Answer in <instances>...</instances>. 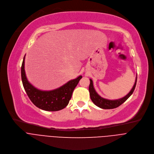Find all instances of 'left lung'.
<instances>
[{
    "label": "left lung",
    "instance_id": "left-lung-1",
    "mask_svg": "<svg viewBox=\"0 0 154 154\" xmlns=\"http://www.w3.org/2000/svg\"><path fill=\"white\" fill-rule=\"evenodd\" d=\"M137 79V77H136L135 84L131 91L129 92V93L127 95H126L125 97H124L119 99H116V100H109V99L102 98V97H100L95 91V88L94 87L92 80V79H90L91 82H90L89 87H88V90H89V92H90L91 99L95 106L101 109H112L117 108L119 106H120L121 104H122L124 102H125L129 98V97L132 94L136 86Z\"/></svg>",
    "mask_w": 154,
    "mask_h": 154
}]
</instances>
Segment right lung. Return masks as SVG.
Masks as SVG:
<instances>
[{"instance_id":"obj_1","label":"right lung","mask_w":154,"mask_h":154,"mask_svg":"<svg viewBox=\"0 0 154 154\" xmlns=\"http://www.w3.org/2000/svg\"><path fill=\"white\" fill-rule=\"evenodd\" d=\"M25 56L21 67V77L23 88L30 100L36 107L44 110L58 111L64 109L68 105L73 91L82 76L80 75L75 79L70 80L60 87L52 91H44L38 90L32 85L27 79L24 69Z\"/></svg>"}]
</instances>
